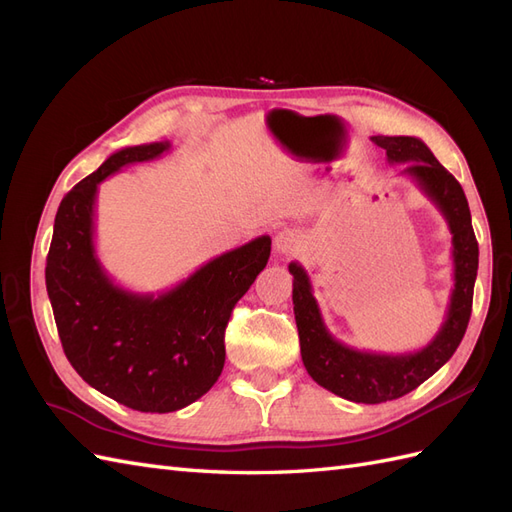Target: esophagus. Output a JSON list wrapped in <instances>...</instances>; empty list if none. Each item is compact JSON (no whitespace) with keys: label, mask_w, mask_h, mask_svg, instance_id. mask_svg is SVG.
<instances>
[{"label":"esophagus","mask_w":512,"mask_h":512,"mask_svg":"<svg viewBox=\"0 0 512 512\" xmlns=\"http://www.w3.org/2000/svg\"><path fill=\"white\" fill-rule=\"evenodd\" d=\"M273 245H275V252L282 254V256H290L299 250L301 245V235L297 230H290V228H284L275 235L273 239Z\"/></svg>","instance_id":"34e87169"}]
</instances>
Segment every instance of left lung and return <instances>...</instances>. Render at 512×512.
<instances>
[{"label": "left lung", "mask_w": 512, "mask_h": 512, "mask_svg": "<svg viewBox=\"0 0 512 512\" xmlns=\"http://www.w3.org/2000/svg\"><path fill=\"white\" fill-rule=\"evenodd\" d=\"M371 141L386 151V160L391 164H406L401 175L414 179L442 211L453 235L455 288L442 327L425 348L406 354L363 352L344 346L329 333L307 271L299 262H290L294 320L307 374L327 391L356 404H382L404 397L451 359L468 329L478 271V243L468 198L459 181L436 160L421 138L371 136Z\"/></svg>", "instance_id": "left-lung-1"}]
</instances>
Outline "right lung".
<instances>
[{"label":"right lung","instance_id":"right-lung-1","mask_svg":"<svg viewBox=\"0 0 512 512\" xmlns=\"http://www.w3.org/2000/svg\"><path fill=\"white\" fill-rule=\"evenodd\" d=\"M168 149V141L126 147L76 183L57 209L44 271L61 346L76 374L123 406L158 414L190 406L218 382L232 307L271 254V239L262 235L160 294L132 292L108 277L94 245L98 185Z\"/></svg>","mask_w":512,"mask_h":512}]
</instances>
